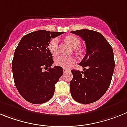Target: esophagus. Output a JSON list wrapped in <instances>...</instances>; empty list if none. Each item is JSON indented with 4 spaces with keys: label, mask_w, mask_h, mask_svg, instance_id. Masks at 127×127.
I'll list each match as a JSON object with an SVG mask.
<instances>
[{
    "label": "esophagus",
    "mask_w": 127,
    "mask_h": 127,
    "mask_svg": "<svg viewBox=\"0 0 127 127\" xmlns=\"http://www.w3.org/2000/svg\"><path fill=\"white\" fill-rule=\"evenodd\" d=\"M63 71H64V72H67V71H69L70 70H68V69H66V68H64Z\"/></svg>",
    "instance_id": "obj_1"
}]
</instances>
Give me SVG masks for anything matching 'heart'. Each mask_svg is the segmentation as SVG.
<instances>
[{
  "label": "heart",
  "instance_id": "heart-1",
  "mask_svg": "<svg viewBox=\"0 0 127 127\" xmlns=\"http://www.w3.org/2000/svg\"><path fill=\"white\" fill-rule=\"evenodd\" d=\"M67 43L72 48H77L80 47L81 41L79 37L76 36H68L65 38ZM59 39L57 37L52 38L48 43V50L52 56H56L58 53ZM75 63V59L72 57L59 56L55 60V63L57 66L63 68H69Z\"/></svg>",
  "mask_w": 127,
  "mask_h": 127
}]
</instances>
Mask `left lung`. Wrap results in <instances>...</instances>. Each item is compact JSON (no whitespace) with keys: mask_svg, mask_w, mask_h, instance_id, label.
<instances>
[{"mask_svg":"<svg viewBox=\"0 0 127 127\" xmlns=\"http://www.w3.org/2000/svg\"><path fill=\"white\" fill-rule=\"evenodd\" d=\"M71 32L82 37L86 46V55L79 63L83 71H71V96L79 103H93L105 93L111 84L115 66L113 50L98 32L81 29Z\"/></svg>","mask_w":127,"mask_h":127,"instance_id":"obj_1","label":"left lung"}]
</instances>
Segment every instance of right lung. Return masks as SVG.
I'll return each instance as SVG.
<instances>
[{"instance_id": "1", "label": "right lung", "mask_w": 127, "mask_h": 127, "mask_svg": "<svg viewBox=\"0 0 127 127\" xmlns=\"http://www.w3.org/2000/svg\"><path fill=\"white\" fill-rule=\"evenodd\" d=\"M62 32L39 30L25 35L15 49L12 61L13 79L16 89L27 102L40 104L52 98L55 84L63 73V68L54 63L48 50L50 39ZM43 67L48 68L43 72Z\"/></svg>"}]
</instances>
